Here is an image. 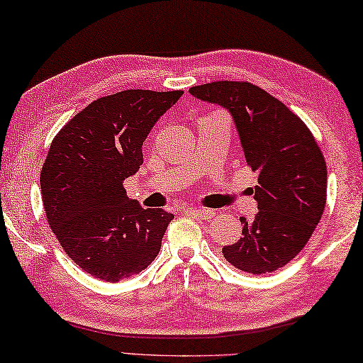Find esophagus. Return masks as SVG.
<instances>
[{
    "label": "esophagus",
    "instance_id": "esophagus-1",
    "mask_svg": "<svg viewBox=\"0 0 363 363\" xmlns=\"http://www.w3.org/2000/svg\"><path fill=\"white\" fill-rule=\"evenodd\" d=\"M185 212L193 213V215H196V217H199L202 220H211L215 217V211H212V208H206V207L188 206V207H185Z\"/></svg>",
    "mask_w": 363,
    "mask_h": 363
}]
</instances>
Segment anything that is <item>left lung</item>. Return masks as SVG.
<instances>
[{"instance_id":"left-lung-1","label":"left lung","mask_w":363,"mask_h":363,"mask_svg":"<svg viewBox=\"0 0 363 363\" xmlns=\"http://www.w3.org/2000/svg\"><path fill=\"white\" fill-rule=\"evenodd\" d=\"M230 110L247 165L258 174L252 189L259 211L240 217L242 236L223 247L228 263L268 274L291 262L319 225L327 202V164L308 125L281 100L247 81H213L189 89Z\"/></svg>"}]
</instances>
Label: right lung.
<instances>
[{
  "label": "right lung",
  "mask_w": 363,
  "mask_h": 363,
  "mask_svg": "<svg viewBox=\"0 0 363 363\" xmlns=\"http://www.w3.org/2000/svg\"><path fill=\"white\" fill-rule=\"evenodd\" d=\"M182 94L127 89L100 97L50 143L40 175L44 213L63 250L87 274L119 282L157 257L174 215L142 208L123 183L143 164L151 127Z\"/></svg>",
  "instance_id": "add662e5"
}]
</instances>
